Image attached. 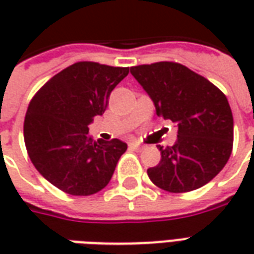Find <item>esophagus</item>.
Returning <instances> with one entry per match:
<instances>
[{
  "mask_svg": "<svg viewBox=\"0 0 254 254\" xmlns=\"http://www.w3.org/2000/svg\"><path fill=\"white\" fill-rule=\"evenodd\" d=\"M129 148H133V149H137V151H140V149L143 148V145L138 143H129Z\"/></svg>",
  "mask_w": 254,
  "mask_h": 254,
  "instance_id": "esophagus-1",
  "label": "esophagus"
}]
</instances>
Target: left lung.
<instances>
[{"mask_svg":"<svg viewBox=\"0 0 254 254\" xmlns=\"http://www.w3.org/2000/svg\"><path fill=\"white\" fill-rule=\"evenodd\" d=\"M152 99L158 117L178 127L173 147L160 151L158 166L147 170L156 187L185 193L218 176L233 151L234 121L226 95L211 81L178 63L130 67Z\"/></svg>","mask_w":254,"mask_h":254,"instance_id":"8db88e82","label":"left lung"}]
</instances>
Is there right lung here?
<instances>
[{"mask_svg": "<svg viewBox=\"0 0 254 254\" xmlns=\"http://www.w3.org/2000/svg\"><path fill=\"white\" fill-rule=\"evenodd\" d=\"M129 67L76 63L53 76L31 99L24 143L35 169L72 196H91L110 182L127 145L118 138L95 141L88 125L102 116Z\"/></svg>", "mask_w": 254, "mask_h": 254, "instance_id": "add662e5", "label": "right lung"}]
</instances>
